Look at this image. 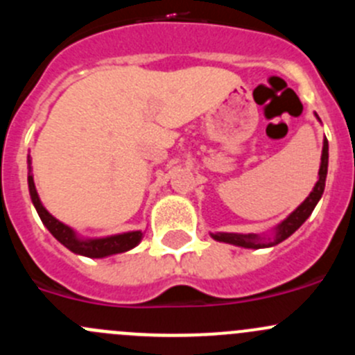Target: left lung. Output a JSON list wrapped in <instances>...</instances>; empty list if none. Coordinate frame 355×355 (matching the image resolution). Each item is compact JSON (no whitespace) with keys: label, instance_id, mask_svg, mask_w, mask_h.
Listing matches in <instances>:
<instances>
[{"label":"left lung","instance_id":"obj_1","mask_svg":"<svg viewBox=\"0 0 355 355\" xmlns=\"http://www.w3.org/2000/svg\"><path fill=\"white\" fill-rule=\"evenodd\" d=\"M318 116V114H316ZM320 120V118H318ZM327 173H328V141L324 137L323 141V151H321V164L320 171H318V182L314 185V189L311 191V194L307 196L306 200L297 207L293 213H290L282 223H278L273 228V235L271 237H264V235L257 234H227V232H216V234H211V237L218 242H225V244L245 247V249H264V247H273L280 242H284L285 239H288L307 218L311 216L313 209L316 207V204L320 202L321 196L324 192V182H327Z\"/></svg>","mask_w":355,"mask_h":355}]
</instances>
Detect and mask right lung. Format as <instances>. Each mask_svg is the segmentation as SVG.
<instances>
[{
  "label": "right lung",
  "mask_w": 355,
  "mask_h": 355,
  "mask_svg": "<svg viewBox=\"0 0 355 355\" xmlns=\"http://www.w3.org/2000/svg\"><path fill=\"white\" fill-rule=\"evenodd\" d=\"M28 163V194H31L32 204H34L35 211H37L39 218L44 223V227L51 232L53 237L67 247L68 250H71L73 254L85 257H108L113 254L127 252V250L134 249L139 242L142 241V232H125V234H116L110 235V237H99V239H82L75 234L73 228H70L68 225L62 223L60 220H56L44 206H42L41 199H39L37 191H35L34 177H32V166H31V156H27Z\"/></svg>",
  "instance_id": "right-lung-1"
}]
</instances>
